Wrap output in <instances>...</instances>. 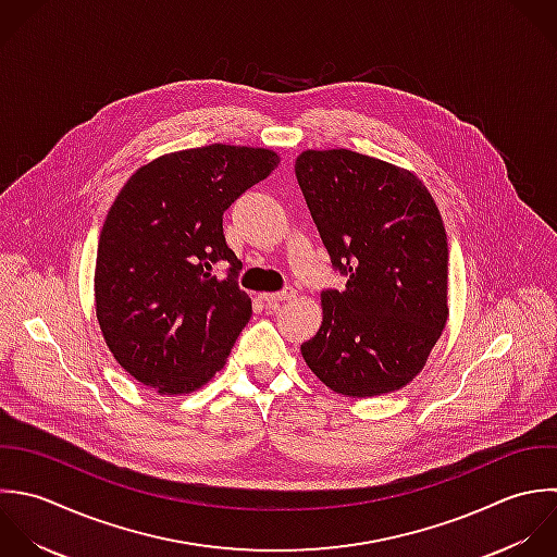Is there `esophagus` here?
I'll return each mask as SVG.
<instances>
[{"mask_svg": "<svg viewBox=\"0 0 557 557\" xmlns=\"http://www.w3.org/2000/svg\"><path fill=\"white\" fill-rule=\"evenodd\" d=\"M295 297V290L293 288H284V290H280V293H264V295H260V299L267 304V308H271V310H277L284 301H288V299H293Z\"/></svg>", "mask_w": 557, "mask_h": 557, "instance_id": "obj_1", "label": "esophagus"}]
</instances>
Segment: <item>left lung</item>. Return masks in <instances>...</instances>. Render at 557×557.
Listing matches in <instances>:
<instances>
[{
  "mask_svg": "<svg viewBox=\"0 0 557 557\" xmlns=\"http://www.w3.org/2000/svg\"><path fill=\"white\" fill-rule=\"evenodd\" d=\"M295 175L345 288H325L323 323L301 345L317 377L349 397L412 382L447 323L449 247L412 173L349 149L304 151Z\"/></svg>",
  "mask_w": 557,
  "mask_h": 557,
  "instance_id": "1",
  "label": "left lung"
}]
</instances>
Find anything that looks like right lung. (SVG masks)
Returning a JSON list of instances; mask_svg holds the SVG:
<instances>
[{
    "label": "right lung",
    "instance_id": "right-lung-1",
    "mask_svg": "<svg viewBox=\"0 0 557 557\" xmlns=\"http://www.w3.org/2000/svg\"><path fill=\"white\" fill-rule=\"evenodd\" d=\"M277 162L271 149L214 143L140 166L116 195L97 245V321L140 384L182 395L223 369L251 317L223 212Z\"/></svg>",
    "mask_w": 557,
    "mask_h": 557
}]
</instances>
